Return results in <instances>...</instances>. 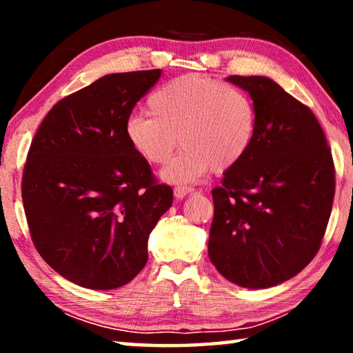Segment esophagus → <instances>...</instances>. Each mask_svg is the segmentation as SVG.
Here are the masks:
<instances>
[{
	"label": "esophagus",
	"mask_w": 353,
	"mask_h": 353,
	"mask_svg": "<svg viewBox=\"0 0 353 353\" xmlns=\"http://www.w3.org/2000/svg\"><path fill=\"white\" fill-rule=\"evenodd\" d=\"M191 191H193V188L185 187V185H181V187H176V188H174V196H176V199H183L185 196L191 193Z\"/></svg>",
	"instance_id": "34e87169"
}]
</instances>
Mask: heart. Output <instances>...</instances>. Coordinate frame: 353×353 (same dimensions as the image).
<instances>
[{
  "mask_svg": "<svg viewBox=\"0 0 353 353\" xmlns=\"http://www.w3.org/2000/svg\"><path fill=\"white\" fill-rule=\"evenodd\" d=\"M148 110L149 115L130 117L124 134L132 151L152 165L168 162L181 141V154L160 172L166 182H196L212 168H234L252 145V99L241 88L207 76L165 82L148 98Z\"/></svg>",
  "mask_w": 353,
  "mask_h": 353,
  "instance_id": "heart-1",
  "label": "heart"
}]
</instances>
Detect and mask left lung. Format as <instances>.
Instances as JSON below:
<instances>
[{
  "label": "left lung",
  "mask_w": 353,
  "mask_h": 353,
  "mask_svg": "<svg viewBox=\"0 0 353 353\" xmlns=\"http://www.w3.org/2000/svg\"><path fill=\"white\" fill-rule=\"evenodd\" d=\"M254 101L248 154L213 188L208 256L243 288H271L301 272L324 238L334 166L318 119L265 76H229Z\"/></svg>",
  "instance_id": "obj_1"
}]
</instances>
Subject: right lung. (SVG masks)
Listing matches in <instances>:
<instances>
[{
	"label": "right lung",
	"mask_w": 353,
	"mask_h": 353,
	"mask_svg": "<svg viewBox=\"0 0 353 353\" xmlns=\"http://www.w3.org/2000/svg\"><path fill=\"white\" fill-rule=\"evenodd\" d=\"M162 70L103 76L63 98L35 134L21 198L35 249L70 282L129 283L148 261V238L172 204L124 128Z\"/></svg>",
	"instance_id": "obj_1"
}]
</instances>
